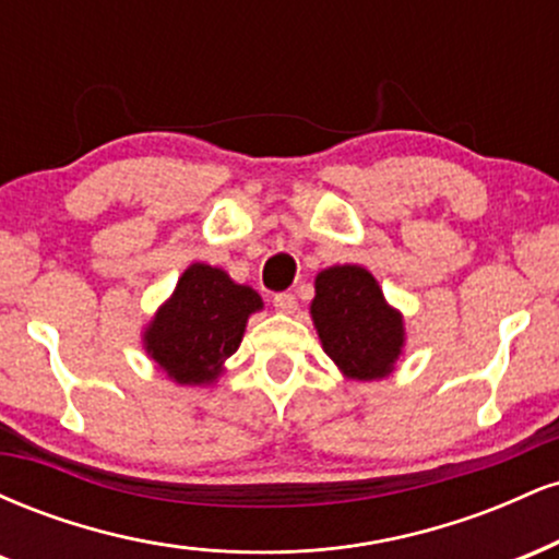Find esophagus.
Returning a JSON list of instances; mask_svg holds the SVG:
<instances>
[{
  "label": "esophagus",
  "mask_w": 559,
  "mask_h": 559,
  "mask_svg": "<svg viewBox=\"0 0 559 559\" xmlns=\"http://www.w3.org/2000/svg\"><path fill=\"white\" fill-rule=\"evenodd\" d=\"M273 307L278 312H284V316H292L294 310H297V297H294V294H288V292H281V294H275L273 297Z\"/></svg>",
  "instance_id": "34e87169"
}]
</instances>
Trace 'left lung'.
<instances>
[{
	"instance_id": "left-lung-1",
	"label": "left lung",
	"mask_w": 559,
	"mask_h": 559,
	"mask_svg": "<svg viewBox=\"0 0 559 559\" xmlns=\"http://www.w3.org/2000/svg\"><path fill=\"white\" fill-rule=\"evenodd\" d=\"M310 318L323 352L346 381H381L404 355V318L362 265H331L316 275Z\"/></svg>"
}]
</instances>
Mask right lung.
<instances>
[{"instance_id": "1", "label": "right lung", "mask_w": 559, "mask_h": 559, "mask_svg": "<svg viewBox=\"0 0 559 559\" xmlns=\"http://www.w3.org/2000/svg\"><path fill=\"white\" fill-rule=\"evenodd\" d=\"M265 301L223 267L191 262L141 333L150 360L178 386H213L226 376L247 320Z\"/></svg>"}]
</instances>
